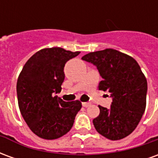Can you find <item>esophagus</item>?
Masks as SVG:
<instances>
[{
    "instance_id": "1",
    "label": "esophagus",
    "mask_w": 158,
    "mask_h": 158,
    "mask_svg": "<svg viewBox=\"0 0 158 158\" xmlns=\"http://www.w3.org/2000/svg\"><path fill=\"white\" fill-rule=\"evenodd\" d=\"M90 102H82V106H85V107H87V106H90Z\"/></svg>"
}]
</instances>
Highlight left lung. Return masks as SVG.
Here are the masks:
<instances>
[{
  "mask_svg": "<svg viewBox=\"0 0 158 158\" xmlns=\"http://www.w3.org/2000/svg\"><path fill=\"white\" fill-rule=\"evenodd\" d=\"M82 60L96 66L103 79L98 89L113 97L109 109L98 106L99 115L93 119L96 131L111 140L125 138L146 109L147 81L140 67L132 56L114 49L89 52Z\"/></svg>",
  "mask_w": 158,
  "mask_h": 158,
  "instance_id": "1",
  "label": "left lung"
}]
</instances>
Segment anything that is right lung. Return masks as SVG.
I'll list each match as a JSON object with an SVG mask.
<instances>
[{"instance_id":"add662e5","label":"right lung","mask_w":158,"mask_h":158,"mask_svg":"<svg viewBox=\"0 0 158 158\" xmlns=\"http://www.w3.org/2000/svg\"><path fill=\"white\" fill-rule=\"evenodd\" d=\"M79 53L60 47L41 49L26 62L19 74L17 95L20 113L32 132L42 139L66 135L82 107L79 100L67 102L55 96L62 89L65 63Z\"/></svg>"}]
</instances>
